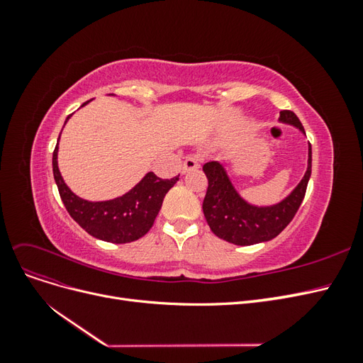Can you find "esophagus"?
<instances>
[{
  "mask_svg": "<svg viewBox=\"0 0 363 363\" xmlns=\"http://www.w3.org/2000/svg\"><path fill=\"white\" fill-rule=\"evenodd\" d=\"M200 168V163H199V157L196 156H189L186 157L183 162V172H189L194 169H199Z\"/></svg>",
  "mask_w": 363,
  "mask_h": 363,
  "instance_id": "1",
  "label": "esophagus"
}]
</instances>
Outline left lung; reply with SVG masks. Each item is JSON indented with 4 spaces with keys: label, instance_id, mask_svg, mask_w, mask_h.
I'll return each instance as SVG.
<instances>
[{
    "label": "left lung",
    "instance_id": "1",
    "mask_svg": "<svg viewBox=\"0 0 363 363\" xmlns=\"http://www.w3.org/2000/svg\"><path fill=\"white\" fill-rule=\"evenodd\" d=\"M279 121L300 128L304 133L300 119L294 112L281 111ZM203 171L208 180L203 201V212L208 227L218 238L230 244L255 245L280 235L300 208L312 172V147L309 144L304 177L286 199L274 206L257 207L247 203L233 188L221 163L207 162Z\"/></svg>",
    "mask_w": 363,
    "mask_h": 363
}]
</instances>
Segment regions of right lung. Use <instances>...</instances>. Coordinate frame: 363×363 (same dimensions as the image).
I'll use <instances>...</instances> for the list:
<instances>
[{"label":"right lung","instance_id":"add662e5","mask_svg":"<svg viewBox=\"0 0 363 363\" xmlns=\"http://www.w3.org/2000/svg\"><path fill=\"white\" fill-rule=\"evenodd\" d=\"M87 103L89 101L84 104ZM52 174L60 199L74 221L91 236L112 244L133 242L150 232L164 195L177 183L180 175L163 180L155 172H148L133 189L123 196L108 201H87L77 196L65 184L57 167V145L52 152Z\"/></svg>","mask_w":363,"mask_h":363}]
</instances>
